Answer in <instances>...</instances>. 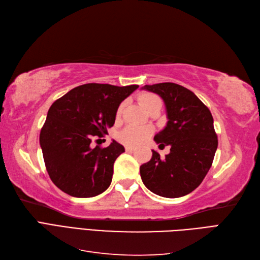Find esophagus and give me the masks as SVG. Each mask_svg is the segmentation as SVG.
<instances>
[{
	"instance_id": "obj_1",
	"label": "esophagus",
	"mask_w": 260,
	"mask_h": 260,
	"mask_svg": "<svg viewBox=\"0 0 260 260\" xmlns=\"http://www.w3.org/2000/svg\"><path fill=\"white\" fill-rule=\"evenodd\" d=\"M125 151H127L128 153H132V152L136 151V148L131 147V146H125Z\"/></svg>"
}]
</instances>
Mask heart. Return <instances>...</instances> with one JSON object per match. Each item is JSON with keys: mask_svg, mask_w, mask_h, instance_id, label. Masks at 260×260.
I'll list each match as a JSON object with an SVG mask.
<instances>
[{"mask_svg": "<svg viewBox=\"0 0 260 260\" xmlns=\"http://www.w3.org/2000/svg\"><path fill=\"white\" fill-rule=\"evenodd\" d=\"M159 98L155 95V94L152 93H144L142 95H140L139 98V103L140 105L143 107L144 111H147V108L149 106H152L156 102H159ZM121 109L122 106L118 108L117 111V117H119L121 114ZM149 133H151V130L148 128H143V127H135V125H129L125 129H123L118 138L127 145H132V146H137L142 144L144 141L149 137Z\"/></svg>", "mask_w": 260, "mask_h": 260, "instance_id": "b5f03b06", "label": "heart"}]
</instances>
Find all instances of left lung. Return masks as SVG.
<instances>
[{
    "instance_id": "obj_1",
    "label": "left lung",
    "mask_w": 260,
    "mask_h": 260,
    "mask_svg": "<svg viewBox=\"0 0 260 260\" xmlns=\"http://www.w3.org/2000/svg\"><path fill=\"white\" fill-rule=\"evenodd\" d=\"M162 99L168 121L154 137L159 146L170 145L164 159L156 151L140 167L144 185L162 198L176 199L194 191L214 160L218 139L208 107L182 85L172 82L144 85Z\"/></svg>"
}]
</instances>
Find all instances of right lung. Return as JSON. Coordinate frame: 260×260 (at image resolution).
<instances>
[{"instance_id":"right-lung-1","label":"right lung","mask_w":260,"mask_h":260,"mask_svg":"<svg viewBox=\"0 0 260 260\" xmlns=\"http://www.w3.org/2000/svg\"><path fill=\"white\" fill-rule=\"evenodd\" d=\"M139 88L86 83L70 90L50 107L40 132L46 170L59 190L74 198H93L111 185L114 162L124 147L113 141L91 146L115 123L121 102Z\"/></svg>"}]
</instances>
